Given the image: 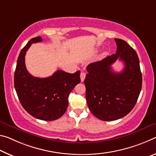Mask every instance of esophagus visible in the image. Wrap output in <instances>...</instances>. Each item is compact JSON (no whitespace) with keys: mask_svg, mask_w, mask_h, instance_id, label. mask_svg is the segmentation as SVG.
Returning <instances> with one entry per match:
<instances>
[{"mask_svg":"<svg viewBox=\"0 0 156 156\" xmlns=\"http://www.w3.org/2000/svg\"><path fill=\"white\" fill-rule=\"evenodd\" d=\"M86 77V73L84 72H81L80 74V78H81V81H83L84 80H85Z\"/></svg>","mask_w":156,"mask_h":156,"instance_id":"esophagus-1","label":"esophagus"}]
</instances>
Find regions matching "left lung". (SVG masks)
I'll list each match as a JSON object with an SVG mask.
<instances>
[{"label":"left lung","instance_id":"8db88e82","mask_svg":"<svg viewBox=\"0 0 156 156\" xmlns=\"http://www.w3.org/2000/svg\"><path fill=\"white\" fill-rule=\"evenodd\" d=\"M115 41V54L90 63L84 80L88 108L103 121L116 120L129 114L142 88V73L136 52L125 41ZM117 58L125 63L121 73H114L111 68Z\"/></svg>","mask_w":156,"mask_h":156}]
</instances>
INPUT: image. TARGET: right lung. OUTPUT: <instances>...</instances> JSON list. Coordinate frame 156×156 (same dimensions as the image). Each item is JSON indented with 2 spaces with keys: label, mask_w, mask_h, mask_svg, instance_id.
I'll return each instance as SVG.
<instances>
[{
  "label": "right lung",
  "mask_w": 156,
  "mask_h": 156,
  "mask_svg": "<svg viewBox=\"0 0 156 156\" xmlns=\"http://www.w3.org/2000/svg\"><path fill=\"white\" fill-rule=\"evenodd\" d=\"M41 41V37L33 38L20 51L14 73V87L20 104L28 113L41 120L52 121L67 110L68 96L81 81L80 71L71 74L58 70L46 78L30 75L25 67V56L32 43Z\"/></svg>",
  "instance_id": "obj_1"
}]
</instances>
